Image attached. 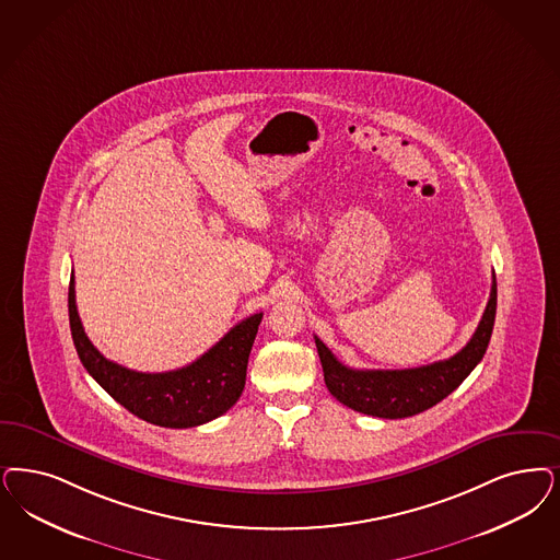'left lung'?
Returning a JSON list of instances; mask_svg holds the SVG:
<instances>
[{
    "label": "left lung",
    "mask_w": 560,
    "mask_h": 560,
    "mask_svg": "<svg viewBox=\"0 0 560 560\" xmlns=\"http://www.w3.org/2000/svg\"><path fill=\"white\" fill-rule=\"evenodd\" d=\"M494 316L497 277L492 275L490 300L467 346L448 360L407 370H353L341 364L332 351L318 337H314L328 393L353 411L374 418L397 420L422 413L448 397L480 364L492 337Z\"/></svg>",
    "instance_id": "8db88e82"
}]
</instances>
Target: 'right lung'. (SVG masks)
Segmentation results:
<instances>
[{"instance_id": "1", "label": "right lung", "mask_w": 560, "mask_h": 560, "mask_svg": "<svg viewBox=\"0 0 560 560\" xmlns=\"http://www.w3.org/2000/svg\"><path fill=\"white\" fill-rule=\"evenodd\" d=\"M70 330L86 372L119 406L149 424L194 428L223 416L240 399L262 312L252 314L188 366L172 372H136L107 360L86 337L77 310L74 270L68 291Z\"/></svg>"}]
</instances>
